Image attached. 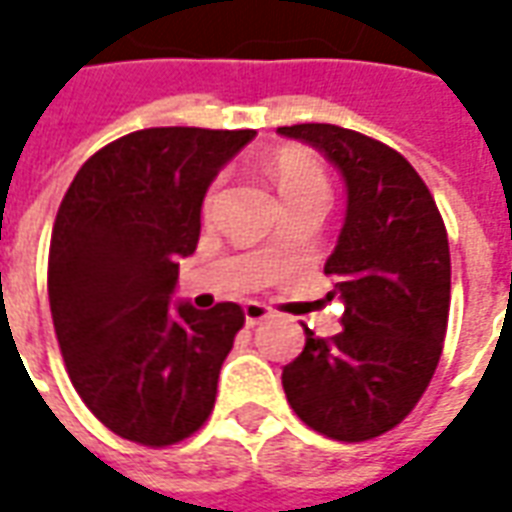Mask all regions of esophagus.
<instances>
[{"instance_id":"1","label":"esophagus","mask_w":512,"mask_h":512,"mask_svg":"<svg viewBox=\"0 0 512 512\" xmlns=\"http://www.w3.org/2000/svg\"><path fill=\"white\" fill-rule=\"evenodd\" d=\"M244 318H246V326H257V323H263L266 318H271V307L260 304V301H246Z\"/></svg>"}]
</instances>
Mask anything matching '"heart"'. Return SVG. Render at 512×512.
Here are the masks:
<instances>
[{"label": "heart", "instance_id": "1", "mask_svg": "<svg viewBox=\"0 0 512 512\" xmlns=\"http://www.w3.org/2000/svg\"><path fill=\"white\" fill-rule=\"evenodd\" d=\"M268 175L274 178L277 189L282 191L285 202L304 197V194H326V175L323 167L304 150H277L274 156L268 158ZM213 191L205 200V208H211Z\"/></svg>", "mask_w": 512, "mask_h": 512}]
</instances>
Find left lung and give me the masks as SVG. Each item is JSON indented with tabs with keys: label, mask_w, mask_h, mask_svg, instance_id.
<instances>
[{
	"label": "left lung",
	"mask_w": 512,
	"mask_h": 512,
	"mask_svg": "<svg viewBox=\"0 0 512 512\" xmlns=\"http://www.w3.org/2000/svg\"><path fill=\"white\" fill-rule=\"evenodd\" d=\"M343 175L345 222L323 271L343 301V332L282 370L290 408L337 441L381 436L406 419L439 365L450 312V244L439 208L397 150L329 123L277 128Z\"/></svg>",
	"instance_id": "8db88e82"
}]
</instances>
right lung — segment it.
I'll return each instance as SVG.
<instances>
[{
	"label": "right lung",
	"mask_w": 512,
	"mask_h": 512,
	"mask_svg": "<svg viewBox=\"0 0 512 512\" xmlns=\"http://www.w3.org/2000/svg\"><path fill=\"white\" fill-rule=\"evenodd\" d=\"M255 134L134 131L84 161L62 197L49 252L54 332L76 392L123 439L167 447L211 414L244 312L172 296L208 186Z\"/></svg>",
	"instance_id": "add662e5"
}]
</instances>
